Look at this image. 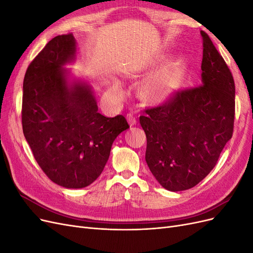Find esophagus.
Returning <instances> with one entry per match:
<instances>
[{"label": "esophagus", "instance_id": "1", "mask_svg": "<svg viewBox=\"0 0 253 253\" xmlns=\"http://www.w3.org/2000/svg\"><path fill=\"white\" fill-rule=\"evenodd\" d=\"M126 119H127L128 124H129V126H133L136 125V117L134 116L133 114H127Z\"/></svg>", "mask_w": 253, "mask_h": 253}]
</instances>
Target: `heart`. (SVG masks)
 Returning a JSON list of instances; mask_svg holds the SVG:
<instances>
[{"label": "heart", "instance_id": "heart-1", "mask_svg": "<svg viewBox=\"0 0 253 253\" xmlns=\"http://www.w3.org/2000/svg\"><path fill=\"white\" fill-rule=\"evenodd\" d=\"M165 61L160 60L152 66L151 74H157L144 84L141 88V95L145 100L151 102H160L172 96L185 79L187 66L182 60L172 63L169 67L161 72L165 66ZM161 73H159V72ZM111 90L114 94H119L120 88L114 85Z\"/></svg>", "mask_w": 253, "mask_h": 253}]
</instances>
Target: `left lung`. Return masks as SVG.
Here are the masks:
<instances>
[{
	"label": "left lung",
	"instance_id": "obj_1",
	"mask_svg": "<svg viewBox=\"0 0 253 253\" xmlns=\"http://www.w3.org/2000/svg\"><path fill=\"white\" fill-rule=\"evenodd\" d=\"M201 35L203 84L176 89L139 117L147 136L145 162L160 185L173 192L201 182L233 134V76L210 37Z\"/></svg>",
	"mask_w": 253,
	"mask_h": 253
}]
</instances>
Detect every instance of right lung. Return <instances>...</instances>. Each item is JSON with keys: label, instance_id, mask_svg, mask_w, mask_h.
Here are the masks:
<instances>
[{"label": "right lung", "instance_id": "add662e5", "mask_svg": "<svg viewBox=\"0 0 253 253\" xmlns=\"http://www.w3.org/2000/svg\"><path fill=\"white\" fill-rule=\"evenodd\" d=\"M72 34L57 36L30 62L23 82V133L42 171L57 185L79 189L102 173L113 141L128 128L122 115L98 113L87 84L68 85L62 66L75 57Z\"/></svg>", "mask_w": 253, "mask_h": 253}]
</instances>
